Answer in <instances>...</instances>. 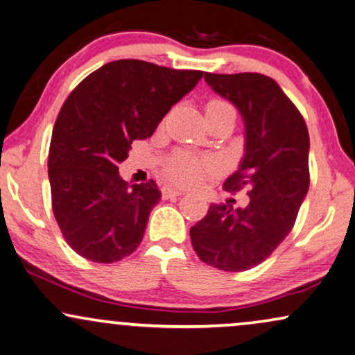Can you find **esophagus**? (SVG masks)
I'll list each match as a JSON object with an SVG mask.
<instances>
[{
    "instance_id": "34e87169",
    "label": "esophagus",
    "mask_w": 355,
    "mask_h": 355,
    "mask_svg": "<svg viewBox=\"0 0 355 355\" xmlns=\"http://www.w3.org/2000/svg\"><path fill=\"white\" fill-rule=\"evenodd\" d=\"M182 191L180 190H175L172 187H162V196L164 200H168V198H177V196H180Z\"/></svg>"
}]
</instances>
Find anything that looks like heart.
Masks as SVG:
<instances>
[{
  "instance_id": "heart-1",
  "label": "heart",
  "mask_w": 355,
  "mask_h": 355,
  "mask_svg": "<svg viewBox=\"0 0 355 355\" xmlns=\"http://www.w3.org/2000/svg\"><path fill=\"white\" fill-rule=\"evenodd\" d=\"M206 116H226V118L234 121L236 110L230 101L221 100V98H213L206 105ZM209 167V160L196 159V157L188 154H178L168 160L165 173H167L168 180L177 183V185H193V183L200 180L201 173Z\"/></svg>"
}]
</instances>
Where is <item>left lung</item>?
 Here are the masks:
<instances>
[{
	"mask_svg": "<svg viewBox=\"0 0 355 355\" xmlns=\"http://www.w3.org/2000/svg\"><path fill=\"white\" fill-rule=\"evenodd\" d=\"M206 83L231 101L244 121V155L224 182L249 185V205H211L190 230L198 257L224 272L249 270L290 234L309 187L306 123L275 80L260 73H205Z\"/></svg>",
	"mask_w": 355,
	"mask_h": 355,
	"instance_id": "1",
	"label": "left lung"
}]
</instances>
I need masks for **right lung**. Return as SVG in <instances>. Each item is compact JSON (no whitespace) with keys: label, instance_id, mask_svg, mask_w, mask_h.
<instances>
[{"label":"right lung","instance_id":"right-lung-1","mask_svg":"<svg viewBox=\"0 0 355 355\" xmlns=\"http://www.w3.org/2000/svg\"><path fill=\"white\" fill-rule=\"evenodd\" d=\"M201 77L124 58L89 73L67 98L53 125L49 182L53 216L78 255L113 263L141 244L162 193L154 180L124 182L118 165Z\"/></svg>","mask_w":355,"mask_h":355}]
</instances>
